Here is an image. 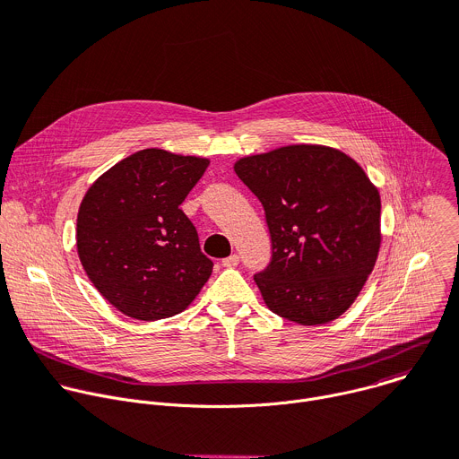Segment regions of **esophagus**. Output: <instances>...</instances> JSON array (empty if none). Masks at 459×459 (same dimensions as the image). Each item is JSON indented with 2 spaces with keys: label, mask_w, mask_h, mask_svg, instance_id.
<instances>
[{
  "label": "esophagus",
  "mask_w": 459,
  "mask_h": 459,
  "mask_svg": "<svg viewBox=\"0 0 459 459\" xmlns=\"http://www.w3.org/2000/svg\"><path fill=\"white\" fill-rule=\"evenodd\" d=\"M238 262H239V256H238V255H230V256H227V258L221 260V265H223V267H236Z\"/></svg>",
  "instance_id": "esophagus-1"
}]
</instances>
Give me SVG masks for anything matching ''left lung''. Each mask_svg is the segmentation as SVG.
I'll list each match as a JSON object with an SVG mask.
<instances>
[{"label":"left lung","mask_w":459,"mask_h":459,"mask_svg":"<svg viewBox=\"0 0 459 459\" xmlns=\"http://www.w3.org/2000/svg\"><path fill=\"white\" fill-rule=\"evenodd\" d=\"M262 201L273 241L255 276L265 306L300 325L333 322L359 297L383 241L381 195L360 164L322 144H290L234 162Z\"/></svg>","instance_id":"left-lung-1"}]
</instances>
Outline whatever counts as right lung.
I'll use <instances>...</instances> for the list:
<instances>
[{
    "label": "right lung",
    "mask_w": 459,
    "mask_h": 459,
    "mask_svg": "<svg viewBox=\"0 0 459 459\" xmlns=\"http://www.w3.org/2000/svg\"><path fill=\"white\" fill-rule=\"evenodd\" d=\"M206 157L146 148L118 160L86 192L76 251L99 293L122 315L160 320L185 311L212 274L179 204Z\"/></svg>",
    "instance_id": "add662e5"
}]
</instances>
